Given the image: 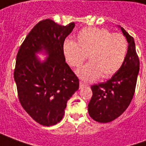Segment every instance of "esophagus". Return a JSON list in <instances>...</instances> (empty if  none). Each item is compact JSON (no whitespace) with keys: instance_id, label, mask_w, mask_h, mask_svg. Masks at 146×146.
I'll list each match as a JSON object with an SVG mask.
<instances>
[{"instance_id":"1","label":"esophagus","mask_w":146,"mask_h":146,"mask_svg":"<svg viewBox=\"0 0 146 146\" xmlns=\"http://www.w3.org/2000/svg\"><path fill=\"white\" fill-rule=\"evenodd\" d=\"M80 87H84V86H88V84H85V83L82 82V81H80Z\"/></svg>"}]
</instances>
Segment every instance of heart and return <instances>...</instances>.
<instances>
[{
  "label": "heart",
  "mask_w": 146,
  "mask_h": 146,
  "mask_svg": "<svg viewBox=\"0 0 146 146\" xmlns=\"http://www.w3.org/2000/svg\"><path fill=\"white\" fill-rule=\"evenodd\" d=\"M66 62L78 68L88 56L90 62L76 71L84 81H94L102 76L109 78L119 70L127 53V42L120 33L106 29L87 27L80 31L75 42L66 40L62 45Z\"/></svg>",
  "instance_id": "b5f03b06"
}]
</instances>
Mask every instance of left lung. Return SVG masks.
Wrapping results in <instances>:
<instances>
[{"label":"left lung","mask_w":146,"mask_h":146,"mask_svg":"<svg viewBox=\"0 0 146 146\" xmlns=\"http://www.w3.org/2000/svg\"><path fill=\"white\" fill-rule=\"evenodd\" d=\"M128 43L127 53L121 68L106 83L92 86V99L88 113L99 123L113 121L122 114L134 96L139 72V59L136 53L134 38L119 27Z\"/></svg>","instance_id":"8db88e82"}]
</instances>
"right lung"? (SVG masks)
<instances>
[{"mask_svg":"<svg viewBox=\"0 0 146 146\" xmlns=\"http://www.w3.org/2000/svg\"><path fill=\"white\" fill-rule=\"evenodd\" d=\"M75 23L61 26L40 21L27 35L18 51L14 79L22 106L35 121L52 126L62 119L67 101L79 88V79L66 62L65 39ZM38 54L47 56L40 60Z\"/></svg>","mask_w":146,"mask_h":146,"instance_id":"1","label":"right lung"}]
</instances>
